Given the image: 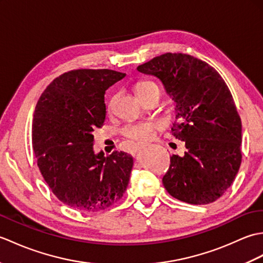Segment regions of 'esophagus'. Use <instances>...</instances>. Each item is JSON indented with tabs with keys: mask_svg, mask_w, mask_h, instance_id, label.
<instances>
[{
	"mask_svg": "<svg viewBox=\"0 0 263 263\" xmlns=\"http://www.w3.org/2000/svg\"><path fill=\"white\" fill-rule=\"evenodd\" d=\"M141 149H142V146H137L135 149V153H138L139 150H141Z\"/></svg>",
	"mask_w": 263,
	"mask_h": 263,
	"instance_id": "1",
	"label": "esophagus"
}]
</instances>
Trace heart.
<instances>
[{"mask_svg": "<svg viewBox=\"0 0 263 263\" xmlns=\"http://www.w3.org/2000/svg\"><path fill=\"white\" fill-rule=\"evenodd\" d=\"M158 86L152 81H141L138 82L136 86V92L137 95L140 93L149 88H154ZM158 127L157 123L154 122H138V123H131L127 124L123 128V135L130 140L137 141V142H144L149 140L153 137L155 128Z\"/></svg>", "mask_w": 263, "mask_h": 263, "instance_id": "heart-1", "label": "heart"}]
</instances>
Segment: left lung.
Listing matches in <instances>:
<instances>
[{"instance_id": "8db88e82", "label": "left lung", "mask_w": 263, "mask_h": 263, "mask_svg": "<svg viewBox=\"0 0 263 263\" xmlns=\"http://www.w3.org/2000/svg\"><path fill=\"white\" fill-rule=\"evenodd\" d=\"M137 70L158 78L176 104L172 135L186 152L171 157L163 177L167 192L191 204L214 202L242 161V123L230 89L212 66L187 54L166 53Z\"/></svg>"}]
</instances>
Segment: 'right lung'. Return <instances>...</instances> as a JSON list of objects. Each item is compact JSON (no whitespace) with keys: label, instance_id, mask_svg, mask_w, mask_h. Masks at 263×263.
Masks as SVG:
<instances>
[{"label":"right lung","instance_id":"1","mask_svg":"<svg viewBox=\"0 0 263 263\" xmlns=\"http://www.w3.org/2000/svg\"><path fill=\"white\" fill-rule=\"evenodd\" d=\"M125 76L108 69L70 71L54 79L38 99L32 120L37 165L52 192L71 208L104 210L127 187L132 156L96 154L92 135L106 119V90Z\"/></svg>","mask_w":263,"mask_h":263}]
</instances>
